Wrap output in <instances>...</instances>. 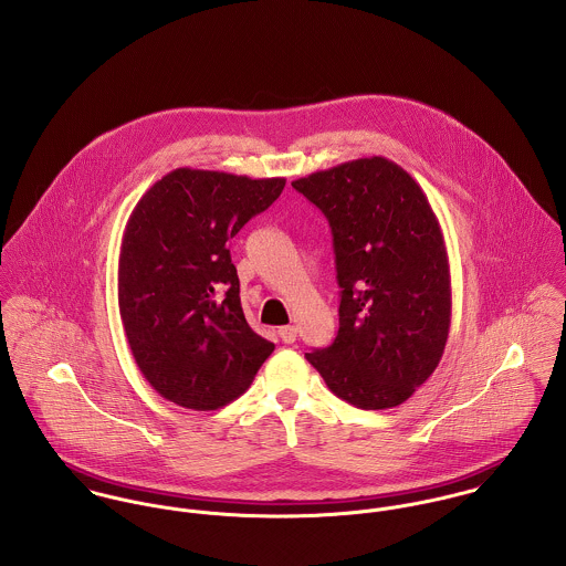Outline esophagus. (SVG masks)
<instances>
[{
	"label": "esophagus",
	"mask_w": 566,
	"mask_h": 566,
	"mask_svg": "<svg viewBox=\"0 0 566 566\" xmlns=\"http://www.w3.org/2000/svg\"><path fill=\"white\" fill-rule=\"evenodd\" d=\"M296 326L294 324H287V326H281L279 328V337H281V342L283 344H294L296 342Z\"/></svg>",
	"instance_id": "34e87169"
}]
</instances>
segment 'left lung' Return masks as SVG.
Wrapping results in <instances>:
<instances>
[{
  "mask_svg": "<svg viewBox=\"0 0 566 566\" xmlns=\"http://www.w3.org/2000/svg\"><path fill=\"white\" fill-rule=\"evenodd\" d=\"M333 235L339 328L305 353L328 390L359 409L405 403L447 346L451 274L420 185L384 157L342 163L292 182Z\"/></svg>",
  "mask_w": 566,
  "mask_h": 566,
  "instance_id": "1",
  "label": "left lung"
}]
</instances>
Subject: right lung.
Wrapping results in <instances>:
<instances>
[{"label": "right lung", "instance_id": "obj_1", "mask_svg": "<svg viewBox=\"0 0 566 566\" xmlns=\"http://www.w3.org/2000/svg\"><path fill=\"white\" fill-rule=\"evenodd\" d=\"M283 187L285 178L178 167L133 209L119 250V316L163 399L196 411L224 407L274 350L245 323L229 242Z\"/></svg>", "mask_w": 566, "mask_h": 566}]
</instances>
